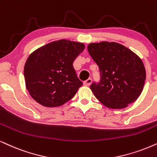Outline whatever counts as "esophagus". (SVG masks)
<instances>
[{
    "label": "esophagus",
    "mask_w": 157,
    "mask_h": 157,
    "mask_svg": "<svg viewBox=\"0 0 157 157\" xmlns=\"http://www.w3.org/2000/svg\"><path fill=\"white\" fill-rule=\"evenodd\" d=\"M91 78H89L88 79H87V80H86V81H83V85H84V86H89V85L91 84Z\"/></svg>",
    "instance_id": "esophagus-1"
}]
</instances>
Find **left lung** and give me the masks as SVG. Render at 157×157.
Returning a JSON list of instances; mask_svg holds the SVG:
<instances>
[{"instance_id": "obj_1", "label": "left lung", "mask_w": 157, "mask_h": 157, "mask_svg": "<svg viewBox=\"0 0 157 157\" xmlns=\"http://www.w3.org/2000/svg\"><path fill=\"white\" fill-rule=\"evenodd\" d=\"M88 52L99 70L90 89L99 101L113 109L125 108L141 94L146 71L139 57L117 42L91 43Z\"/></svg>"}]
</instances>
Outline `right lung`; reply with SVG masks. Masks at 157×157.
<instances>
[{
  "mask_svg": "<svg viewBox=\"0 0 157 157\" xmlns=\"http://www.w3.org/2000/svg\"><path fill=\"white\" fill-rule=\"evenodd\" d=\"M84 44L69 40L52 42L30 55L24 66L27 90L34 100L48 107H58L74 97L83 85L73 63Z\"/></svg>",
  "mask_w": 157,
  "mask_h": 157,
  "instance_id": "right-lung-1",
  "label": "right lung"
}]
</instances>
